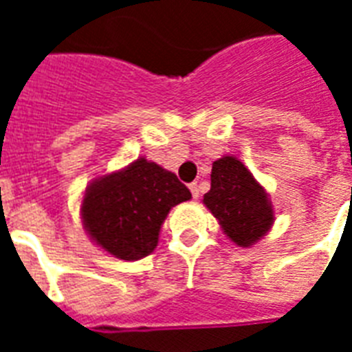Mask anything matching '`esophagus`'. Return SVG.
I'll return each instance as SVG.
<instances>
[{
    "instance_id": "esophagus-1",
    "label": "esophagus",
    "mask_w": 352,
    "mask_h": 352,
    "mask_svg": "<svg viewBox=\"0 0 352 352\" xmlns=\"http://www.w3.org/2000/svg\"><path fill=\"white\" fill-rule=\"evenodd\" d=\"M190 192H192L193 199H197L199 195H201V190H199L197 182H192V184H190Z\"/></svg>"
}]
</instances>
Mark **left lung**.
Listing matches in <instances>:
<instances>
[{
    "label": "left lung",
    "mask_w": 352,
    "mask_h": 352,
    "mask_svg": "<svg viewBox=\"0 0 352 352\" xmlns=\"http://www.w3.org/2000/svg\"><path fill=\"white\" fill-rule=\"evenodd\" d=\"M203 203L219 221L225 234L239 246H250L270 230L272 204L267 192L235 157H223L212 166V188Z\"/></svg>",
    "instance_id": "8db88e82"
}]
</instances>
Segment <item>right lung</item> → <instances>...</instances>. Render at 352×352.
<instances>
[{"instance_id":"add662e5","label":"right lung","mask_w":352,"mask_h":352,"mask_svg":"<svg viewBox=\"0 0 352 352\" xmlns=\"http://www.w3.org/2000/svg\"><path fill=\"white\" fill-rule=\"evenodd\" d=\"M190 199L175 173L140 157L126 170L91 182L82 219L96 245L118 259L137 261L155 250L170 210Z\"/></svg>"}]
</instances>
